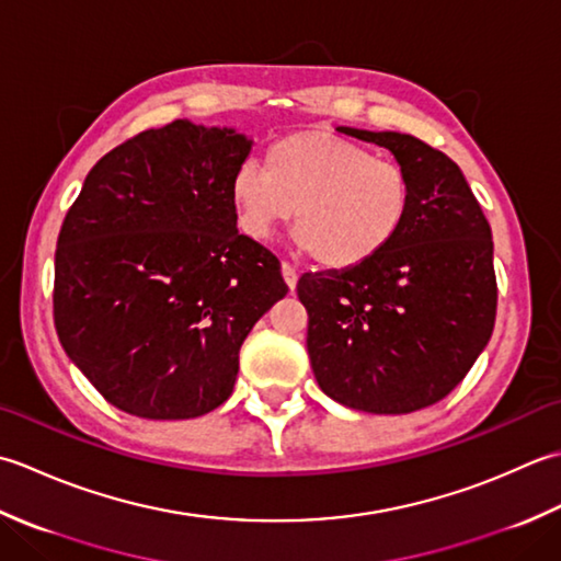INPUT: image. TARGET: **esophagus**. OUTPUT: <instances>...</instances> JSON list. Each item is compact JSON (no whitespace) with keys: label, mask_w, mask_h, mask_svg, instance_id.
Here are the masks:
<instances>
[{"label":"esophagus","mask_w":561,"mask_h":561,"mask_svg":"<svg viewBox=\"0 0 561 561\" xmlns=\"http://www.w3.org/2000/svg\"><path fill=\"white\" fill-rule=\"evenodd\" d=\"M280 271H283V278H285V283H288V288H290V290H295V285H297V268H295V266H290L288 261H283V264H280Z\"/></svg>","instance_id":"obj_1"}]
</instances>
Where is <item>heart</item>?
I'll use <instances>...</instances> for the list:
<instances>
[{
  "label": "heart",
  "mask_w": 561,
  "mask_h": 561,
  "mask_svg": "<svg viewBox=\"0 0 561 561\" xmlns=\"http://www.w3.org/2000/svg\"><path fill=\"white\" fill-rule=\"evenodd\" d=\"M237 225L264 242L293 220L300 244L324 268H356L402 230L411 181L402 164L329 130H300L266 150L264 171L237 169L230 186Z\"/></svg>",
  "instance_id": "b5f03b06"
}]
</instances>
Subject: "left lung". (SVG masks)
I'll use <instances>...</instances> for the list:
<instances>
[{
	"instance_id": "8db88e82",
	"label": "left lung",
	"mask_w": 561,
	"mask_h": 561,
	"mask_svg": "<svg viewBox=\"0 0 561 561\" xmlns=\"http://www.w3.org/2000/svg\"><path fill=\"white\" fill-rule=\"evenodd\" d=\"M387 147L411 181L402 230L356 268L305 273L307 353L334 402L409 414L470 373L496 319L491 227L460 167L414 135L336 128Z\"/></svg>"
}]
</instances>
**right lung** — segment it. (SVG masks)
Returning a JSON list of instances; mask_svg holds the SVG:
<instances>
[{"label": "right lung", "mask_w": 561, "mask_h": 561, "mask_svg": "<svg viewBox=\"0 0 561 561\" xmlns=\"http://www.w3.org/2000/svg\"><path fill=\"white\" fill-rule=\"evenodd\" d=\"M247 135L174 121L94 164L55 251L67 356L133 416L196 419L234 390L247 334L288 293L280 261L237 230Z\"/></svg>", "instance_id": "add662e5"}]
</instances>
